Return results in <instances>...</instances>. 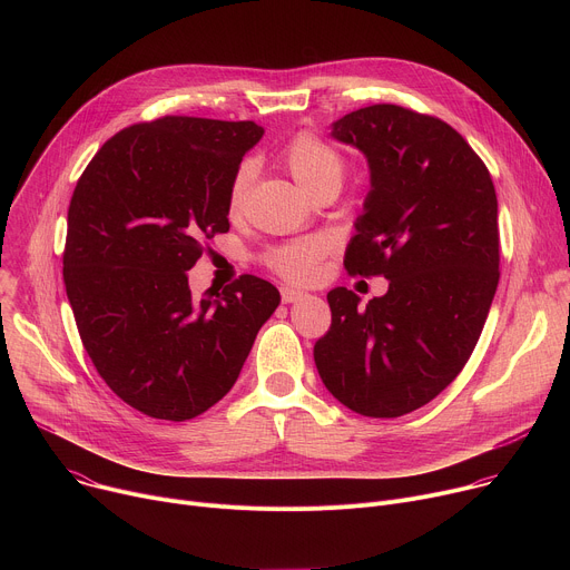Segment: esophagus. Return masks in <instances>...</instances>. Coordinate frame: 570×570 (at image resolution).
Segmentation results:
<instances>
[{"instance_id": "esophagus-1", "label": "esophagus", "mask_w": 570, "mask_h": 570, "mask_svg": "<svg viewBox=\"0 0 570 570\" xmlns=\"http://www.w3.org/2000/svg\"><path fill=\"white\" fill-rule=\"evenodd\" d=\"M304 297V293L302 291H295V288H282V302L284 304H293V302H299Z\"/></svg>"}]
</instances>
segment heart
<instances>
[{"instance_id": "1", "label": "heart", "mask_w": 570, "mask_h": 570, "mask_svg": "<svg viewBox=\"0 0 570 570\" xmlns=\"http://www.w3.org/2000/svg\"><path fill=\"white\" fill-rule=\"evenodd\" d=\"M282 165L288 169L293 180L306 191L315 194L324 187H338L345 180L347 167L343 155L317 135L304 130L291 137V141L282 148ZM250 185V167L243 165L234 174L229 189H227V214L236 216L246 200ZM324 246L317 238H302L286 243V246H277L266 253L264 262L268 268H273L277 275H282L288 282H306L313 273L317 262L322 259Z\"/></svg>"}]
</instances>
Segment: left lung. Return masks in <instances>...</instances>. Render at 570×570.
Returning <instances> with one entry per match:
<instances>
[{"mask_svg": "<svg viewBox=\"0 0 570 570\" xmlns=\"http://www.w3.org/2000/svg\"><path fill=\"white\" fill-rule=\"evenodd\" d=\"M332 137L370 167L345 268L390 284L365 306L345 286L330 291L332 327L313 358L350 411L401 417L435 399L480 338L501 275L497 189L438 117L379 104L334 121Z\"/></svg>", "mask_w": 570, "mask_h": 570, "instance_id": "left-lung-1", "label": "left lung"}]
</instances>
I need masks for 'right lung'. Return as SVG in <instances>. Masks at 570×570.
<instances>
[{"label":"right lung","instance_id":"obj_1","mask_svg":"<svg viewBox=\"0 0 570 570\" xmlns=\"http://www.w3.org/2000/svg\"><path fill=\"white\" fill-rule=\"evenodd\" d=\"M255 121L161 117L110 137L78 178L62 277L97 372L135 411L194 420L236 383L279 291L255 275L191 295L187 271L229 229L227 189Z\"/></svg>","mask_w":570,"mask_h":570}]
</instances>
